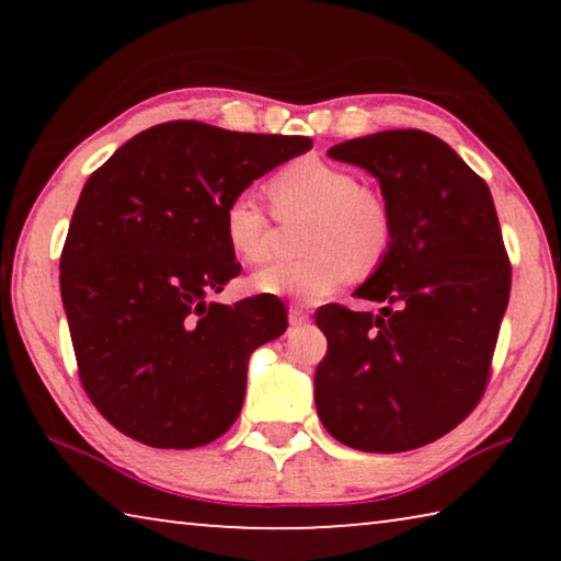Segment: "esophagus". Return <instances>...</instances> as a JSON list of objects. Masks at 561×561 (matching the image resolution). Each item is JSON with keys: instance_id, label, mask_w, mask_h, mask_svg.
<instances>
[{"instance_id": "esophagus-1", "label": "esophagus", "mask_w": 561, "mask_h": 561, "mask_svg": "<svg viewBox=\"0 0 561 561\" xmlns=\"http://www.w3.org/2000/svg\"><path fill=\"white\" fill-rule=\"evenodd\" d=\"M289 324L291 327L309 324V311H304L301 307H297V304H294V307H289Z\"/></svg>"}]
</instances>
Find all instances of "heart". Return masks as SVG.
<instances>
[{"mask_svg": "<svg viewBox=\"0 0 561 561\" xmlns=\"http://www.w3.org/2000/svg\"><path fill=\"white\" fill-rule=\"evenodd\" d=\"M270 193L279 215L311 213L314 220L304 237L309 257L274 262L252 274V289L262 294L321 301L354 277L358 262L371 267L391 247L393 217L386 201L346 168L304 158L272 178ZM222 232L242 262L270 257V215L247 190L227 201Z\"/></svg>", "mask_w": 561, "mask_h": 561, "instance_id": "obj_1", "label": "heart"}]
</instances>
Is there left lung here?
Segmentation results:
<instances>
[{"label":"left lung","instance_id":"1","mask_svg":"<svg viewBox=\"0 0 561 561\" xmlns=\"http://www.w3.org/2000/svg\"><path fill=\"white\" fill-rule=\"evenodd\" d=\"M378 178L391 247L354 297L381 311H317L329 351L317 411L339 443L403 453L443 438L485 393L512 267L490 187L425 130H381L329 148Z\"/></svg>","mask_w":561,"mask_h":561}]
</instances>
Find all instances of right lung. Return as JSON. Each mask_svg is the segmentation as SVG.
<instances>
[{
	"instance_id": "1",
	"label": "right lung",
	"mask_w": 561,
	"mask_h": 561,
	"mask_svg": "<svg viewBox=\"0 0 561 561\" xmlns=\"http://www.w3.org/2000/svg\"><path fill=\"white\" fill-rule=\"evenodd\" d=\"M304 136L170 121L123 144L81 190L61 252L79 378L99 413L150 448H201L242 411L247 360L287 329L277 297L217 304L240 274L222 210L307 153Z\"/></svg>"
}]
</instances>
